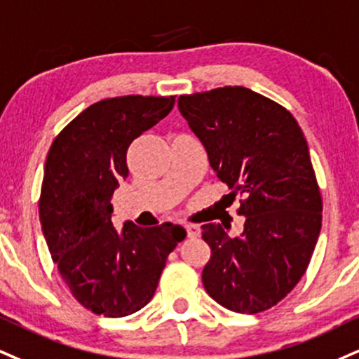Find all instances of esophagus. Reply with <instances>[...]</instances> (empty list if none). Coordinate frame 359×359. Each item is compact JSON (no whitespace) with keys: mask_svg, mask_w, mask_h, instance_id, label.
I'll return each mask as SVG.
<instances>
[{"mask_svg":"<svg viewBox=\"0 0 359 359\" xmlns=\"http://www.w3.org/2000/svg\"><path fill=\"white\" fill-rule=\"evenodd\" d=\"M184 227H185V232H187V236L192 237V239L201 237V227L196 226V224H184Z\"/></svg>","mask_w":359,"mask_h":359,"instance_id":"esophagus-1","label":"esophagus"}]
</instances>
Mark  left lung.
<instances>
[{
  "label": "left lung",
  "mask_w": 359,
  "mask_h": 359,
  "mask_svg": "<svg viewBox=\"0 0 359 359\" xmlns=\"http://www.w3.org/2000/svg\"><path fill=\"white\" fill-rule=\"evenodd\" d=\"M179 110L229 196L243 197V234L202 226L210 248L202 271L207 294L236 313L273 308L304 276L321 232V192L304 133L291 111L244 86L180 95Z\"/></svg>",
  "instance_id": "left-lung-1"
}]
</instances>
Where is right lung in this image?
Instances as JSON below:
<instances>
[{"instance_id":"add662e5","label":"right lung","mask_w":359,"mask_h":359,"mask_svg":"<svg viewBox=\"0 0 359 359\" xmlns=\"http://www.w3.org/2000/svg\"><path fill=\"white\" fill-rule=\"evenodd\" d=\"M175 97L100 100L72 120L48 150L40 196L41 231L53 262L83 308L107 318L152 299L167 256L184 241L172 222L111 224L110 198L128 177L127 150L174 109Z\"/></svg>"}]
</instances>
